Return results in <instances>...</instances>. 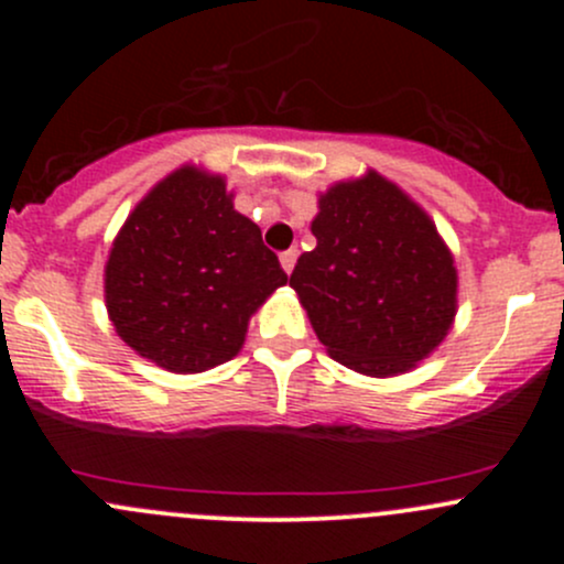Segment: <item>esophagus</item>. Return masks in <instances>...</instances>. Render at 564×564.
Returning a JSON list of instances; mask_svg holds the SVG:
<instances>
[{
    "instance_id": "1",
    "label": "esophagus",
    "mask_w": 564,
    "mask_h": 564,
    "mask_svg": "<svg viewBox=\"0 0 564 564\" xmlns=\"http://www.w3.org/2000/svg\"><path fill=\"white\" fill-rule=\"evenodd\" d=\"M297 248H292V250H283L281 253V267H283V272H286V275H292V270H294V264H297Z\"/></svg>"
}]
</instances>
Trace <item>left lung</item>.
Segmentation results:
<instances>
[{"mask_svg":"<svg viewBox=\"0 0 564 564\" xmlns=\"http://www.w3.org/2000/svg\"><path fill=\"white\" fill-rule=\"evenodd\" d=\"M316 248L289 286L340 366L398 377L445 340L458 303L453 253L423 207L382 174L338 182L318 196Z\"/></svg>","mask_w":564,"mask_h":564,"instance_id":"left-lung-1","label":"left lung"}]
</instances>
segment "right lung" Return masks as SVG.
<instances>
[{
	"mask_svg": "<svg viewBox=\"0 0 564 564\" xmlns=\"http://www.w3.org/2000/svg\"><path fill=\"white\" fill-rule=\"evenodd\" d=\"M289 278L220 174L182 166L128 215L106 261V308L144 360L202 373L231 360Z\"/></svg>",
	"mask_w": 564,
	"mask_h": 564,
	"instance_id": "add662e5",
	"label": "right lung"
}]
</instances>
